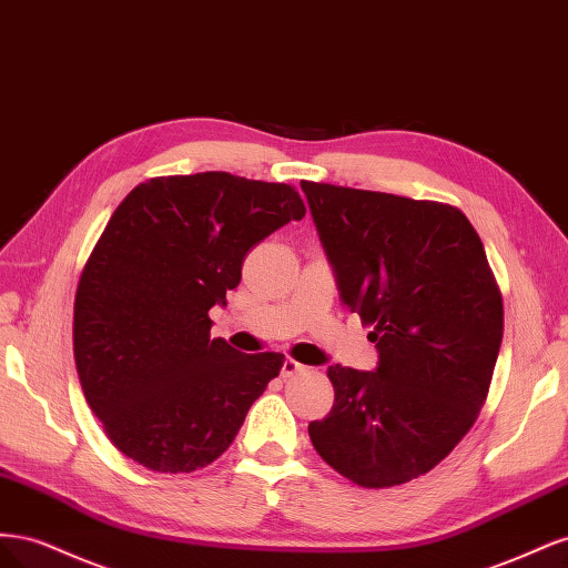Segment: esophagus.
<instances>
[{"label":"esophagus","instance_id":"34e87169","mask_svg":"<svg viewBox=\"0 0 568 568\" xmlns=\"http://www.w3.org/2000/svg\"><path fill=\"white\" fill-rule=\"evenodd\" d=\"M301 372H305V367L301 363H296V359H291V357L284 359V365H282L284 379H286V376H294V374H301Z\"/></svg>","mask_w":568,"mask_h":568}]
</instances>
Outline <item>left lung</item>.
Wrapping results in <instances>:
<instances>
[{"instance_id":"1","label":"left lung","mask_w":568,"mask_h":568,"mask_svg":"<svg viewBox=\"0 0 568 568\" xmlns=\"http://www.w3.org/2000/svg\"><path fill=\"white\" fill-rule=\"evenodd\" d=\"M341 303L374 324V372L334 365V407L307 434L363 488L407 484L448 457L484 405L503 343V296L462 211L301 182Z\"/></svg>"}]
</instances>
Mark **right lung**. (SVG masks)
I'll list each match as a JSON object with an SVG mask.
<instances>
[{"instance_id": "add662e5", "label": "right lung", "mask_w": 568, "mask_h": 568, "mask_svg": "<svg viewBox=\"0 0 568 568\" xmlns=\"http://www.w3.org/2000/svg\"><path fill=\"white\" fill-rule=\"evenodd\" d=\"M305 205L294 186L230 173L153 178L118 205L75 294L80 384L115 448L161 474L225 453L284 365L211 338L246 253Z\"/></svg>"}]
</instances>
